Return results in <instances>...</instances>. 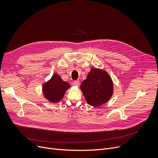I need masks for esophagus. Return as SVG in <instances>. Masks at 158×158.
<instances>
[{"label":"esophagus","mask_w":158,"mask_h":158,"mask_svg":"<svg viewBox=\"0 0 158 158\" xmlns=\"http://www.w3.org/2000/svg\"><path fill=\"white\" fill-rule=\"evenodd\" d=\"M73 85L74 86H78L79 85V81H73Z\"/></svg>","instance_id":"esophagus-1"}]
</instances>
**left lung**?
Returning <instances> with one entry per match:
<instances>
[{
    "label": "left lung",
    "instance_id": "1",
    "mask_svg": "<svg viewBox=\"0 0 158 158\" xmlns=\"http://www.w3.org/2000/svg\"><path fill=\"white\" fill-rule=\"evenodd\" d=\"M81 90L87 103L97 107L107 102L113 94V82L106 70L93 68L82 82Z\"/></svg>",
    "mask_w": 158,
    "mask_h": 158
}]
</instances>
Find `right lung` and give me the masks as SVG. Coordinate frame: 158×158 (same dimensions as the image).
I'll return each mask as SVG.
<instances>
[{
  "label": "right lung",
  "mask_w": 158,
  "mask_h": 158,
  "mask_svg": "<svg viewBox=\"0 0 158 158\" xmlns=\"http://www.w3.org/2000/svg\"><path fill=\"white\" fill-rule=\"evenodd\" d=\"M70 88L67 82L63 81L57 73H54L52 77L42 85L43 95L49 102L57 103L61 101L66 90Z\"/></svg>",
  "instance_id": "right-lung-1"
}]
</instances>
